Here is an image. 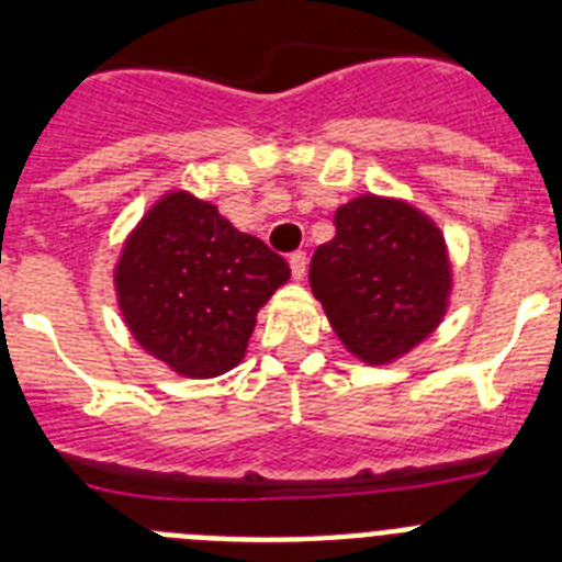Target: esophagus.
I'll use <instances>...</instances> for the list:
<instances>
[{
	"label": "esophagus",
	"mask_w": 562,
	"mask_h": 562,
	"mask_svg": "<svg viewBox=\"0 0 562 562\" xmlns=\"http://www.w3.org/2000/svg\"><path fill=\"white\" fill-rule=\"evenodd\" d=\"M290 270H292V278L295 281H301V278L306 276V252L304 250H295L290 256Z\"/></svg>",
	"instance_id": "1"
}]
</instances>
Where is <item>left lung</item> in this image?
<instances>
[{"label": "left lung", "instance_id": "obj_1", "mask_svg": "<svg viewBox=\"0 0 562 562\" xmlns=\"http://www.w3.org/2000/svg\"><path fill=\"white\" fill-rule=\"evenodd\" d=\"M335 227L310 265L331 329L371 366L408 355L448 312L453 270L445 236L414 205L374 193L337 207Z\"/></svg>", "mask_w": 562, "mask_h": 562}]
</instances>
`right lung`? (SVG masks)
Here are the masks:
<instances>
[{
	"label": "right lung",
	"instance_id": "1",
	"mask_svg": "<svg viewBox=\"0 0 562 562\" xmlns=\"http://www.w3.org/2000/svg\"><path fill=\"white\" fill-rule=\"evenodd\" d=\"M286 281L284 258L188 191L148 207L114 267L117 306L134 340L193 380L241 362L258 310Z\"/></svg>",
	"mask_w": 562,
	"mask_h": 562
}]
</instances>
